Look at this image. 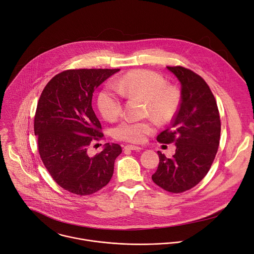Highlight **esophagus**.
Segmentation results:
<instances>
[{
	"instance_id": "1",
	"label": "esophagus",
	"mask_w": 254,
	"mask_h": 254,
	"mask_svg": "<svg viewBox=\"0 0 254 254\" xmlns=\"http://www.w3.org/2000/svg\"><path fill=\"white\" fill-rule=\"evenodd\" d=\"M125 150H134V151H140L141 150V148L138 147V146H134V145H126L124 147Z\"/></svg>"
}]
</instances>
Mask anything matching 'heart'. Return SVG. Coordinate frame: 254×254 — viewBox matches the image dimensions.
Segmentation results:
<instances>
[{"instance_id": "b5f03b06", "label": "heart", "mask_w": 254, "mask_h": 254, "mask_svg": "<svg viewBox=\"0 0 254 254\" xmlns=\"http://www.w3.org/2000/svg\"><path fill=\"white\" fill-rule=\"evenodd\" d=\"M115 88L105 87L98 96V108L108 121L117 120L123 109L122 96L145 101L146 111L154 119L167 122L173 119L181 103V93L172 84H165L158 73L147 69H133L115 80ZM154 132L146 121H124L115 129V136L123 141L139 144Z\"/></svg>"}]
</instances>
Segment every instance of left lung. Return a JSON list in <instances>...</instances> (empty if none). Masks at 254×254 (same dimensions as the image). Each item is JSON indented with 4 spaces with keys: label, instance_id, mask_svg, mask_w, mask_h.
Returning <instances> with one entry per match:
<instances>
[{
    "label": "left lung",
    "instance_id": "left-lung-1",
    "mask_svg": "<svg viewBox=\"0 0 254 254\" xmlns=\"http://www.w3.org/2000/svg\"><path fill=\"white\" fill-rule=\"evenodd\" d=\"M182 84V100L171 127L157 136L160 143H176V153L160 151L159 164L151 179L174 193L190 190L210 171L220 143L221 121L215 97L205 79L192 70L167 66Z\"/></svg>",
    "mask_w": 254,
    "mask_h": 254
}]
</instances>
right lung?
<instances>
[{
    "instance_id": "obj_1",
    "label": "right lung",
    "mask_w": 254,
    "mask_h": 254,
    "mask_svg": "<svg viewBox=\"0 0 254 254\" xmlns=\"http://www.w3.org/2000/svg\"><path fill=\"white\" fill-rule=\"evenodd\" d=\"M118 70L67 69L53 76L40 95L34 117L39 155L53 181L69 192L95 193L114 173L119 144L106 143L95 156L88 149L104 138L92 108L93 93Z\"/></svg>"
}]
</instances>
